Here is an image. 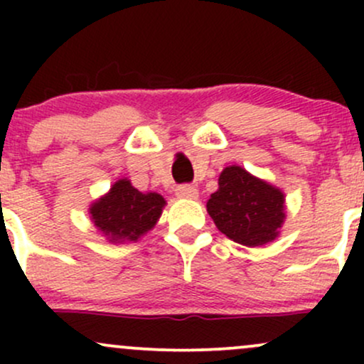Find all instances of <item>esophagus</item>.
Returning <instances> with one entry per match:
<instances>
[{
	"instance_id": "34e87169",
	"label": "esophagus",
	"mask_w": 364,
	"mask_h": 364,
	"mask_svg": "<svg viewBox=\"0 0 364 364\" xmlns=\"http://www.w3.org/2000/svg\"><path fill=\"white\" fill-rule=\"evenodd\" d=\"M176 196H179V198H196L198 190L193 185H179L176 188Z\"/></svg>"
}]
</instances>
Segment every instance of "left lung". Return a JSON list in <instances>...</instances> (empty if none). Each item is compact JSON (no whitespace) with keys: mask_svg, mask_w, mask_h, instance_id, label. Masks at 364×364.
<instances>
[{"mask_svg":"<svg viewBox=\"0 0 364 364\" xmlns=\"http://www.w3.org/2000/svg\"><path fill=\"white\" fill-rule=\"evenodd\" d=\"M207 210L220 232L245 246L275 240L286 217L281 191L240 166H229L220 173L219 190L210 195Z\"/></svg>","mask_w":364,"mask_h":364,"instance_id":"obj_1","label":"left lung"}]
</instances>
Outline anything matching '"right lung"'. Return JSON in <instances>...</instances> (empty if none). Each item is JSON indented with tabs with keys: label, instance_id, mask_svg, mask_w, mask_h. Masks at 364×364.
Segmentation results:
<instances>
[{
	"label": "right lung",
	"instance_id": "1",
	"mask_svg": "<svg viewBox=\"0 0 364 364\" xmlns=\"http://www.w3.org/2000/svg\"><path fill=\"white\" fill-rule=\"evenodd\" d=\"M164 203L159 193H141L127 179H119L92 205L90 214L99 231L112 243L135 241L156 225Z\"/></svg>",
	"mask_w": 364,
	"mask_h": 364
}]
</instances>
